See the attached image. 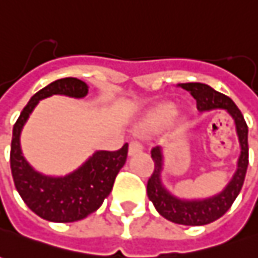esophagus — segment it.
Listing matches in <instances>:
<instances>
[{"label":"esophagus","instance_id":"34e87169","mask_svg":"<svg viewBox=\"0 0 258 258\" xmlns=\"http://www.w3.org/2000/svg\"><path fill=\"white\" fill-rule=\"evenodd\" d=\"M143 151V145L138 143V141H131L128 145V155L131 157V155H136V154H138V152Z\"/></svg>","mask_w":258,"mask_h":258}]
</instances>
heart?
I'll list each match as a JSON object with an SVG mask.
<instances>
[{"instance_id":"1","label":"heart","mask_w":258,"mask_h":258,"mask_svg":"<svg viewBox=\"0 0 258 258\" xmlns=\"http://www.w3.org/2000/svg\"><path fill=\"white\" fill-rule=\"evenodd\" d=\"M159 111H161V114H164L165 117H173L178 113V108L172 103H165V104L159 107Z\"/></svg>"}]
</instances>
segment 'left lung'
I'll use <instances>...</instances> for the list:
<instances>
[{
    "mask_svg": "<svg viewBox=\"0 0 258 258\" xmlns=\"http://www.w3.org/2000/svg\"><path fill=\"white\" fill-rule=\"evenodd\" d=\"M182 89L189 92L196 100V106L201 113L212 110H225L232 115L239 137L240 155L237 168L225 188L216 195L203 199H183L175 196L162 182L164 172V151L161 147L152 148L151 157L154 159V172L147 183V195L154 203L155 209L161 216L173 223L185 226H203L212 223L222 217L234 202L241 190L246 178L248 165V128L244 117L230 97L216 92L205 83H182Z\"/></svg>",
    "mask_w": 258,
    "mask_h": 258,
    "instance_id": "obj_1",
    "label": "left lung"
}]
</instances>
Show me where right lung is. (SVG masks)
Masks as SVG:
<instances>
[{
	"mask_svg": "<svg viewBox=\"0 0 258 258\" xmlns=\"http://www.w3.org/2000/svg\"><path fill=\"white\" fill-rule=\"evenodd\" d=\"M89 86L76 78L52 82L33 94L12 130L11 172L15 188L26 206L38 216L56 223H70L96 212L110 195L117 173L128 152V144L118 151H94L75 171L52 176L33 168L22 154L21 133L39 101L53 94L83 99Z\"/></svg>",
	"mask_w": 258,
	"mask_h": 258,
	"instance_id": "right-lung-1",
	"label": "right lung"
}]
</instances>
